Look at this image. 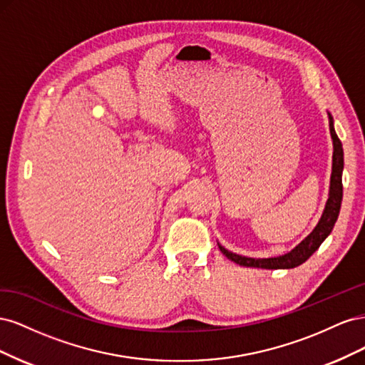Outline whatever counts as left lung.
I'll return each instance as SVG.
<instances>
[{
	"instance_id": "left-lung-1",
	"label": "left lung",
	"mask_w": 365,
	"mask_h": 365,
	"mask_svg": "<svg viewBox=\"0 0 365 365\" xmlns=\"http://www.w3.org/2000/svg\"><path fill=\"white\" fill-rule=\"evenodd\" d=\"M329 128H330V135L334 140V164H332V178H330V192H329V200L324 208V213L319 219L318 225L315 230L309 235L300 245L295 247L291 252L284 254L280 257H271V259H251L239 256V254L231 252L220 247V251L225 257L233 260L235 263L242 264V267H252V268H262V269H289L295 268L298 264L306 262L312 254L323 244V240L330 235L332 231L341 208L342 201V168H344V153H342V145L334 129V118L329 114Z\"/></svg>"
}]
</instances>
